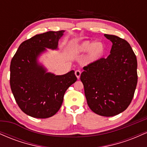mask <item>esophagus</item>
I'll return each mask as SVG.
<instances>
[{
  "label": "esophagus",
  "mask_w": 147,
  "mask_h": 147,
  "mask_svg": "<svg viewBox=\"0 0 147 147\" xmlns=\"http://www.w3.org/2000/svg\"><path fill=\"white\" fill-rule=\"evenodd\" d=\"M75 74L76 77H77V78L79 79V77H80V76H81V71H80V70H76Z\"/></svg>",
  "instance_id": "1"
}]
</instances>
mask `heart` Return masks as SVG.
Wrapping results in <instances>:
<instances>
[{
  "label": "heart",
  "instance_id": "b5f03b06",
  "mask_svg": "<svg viewBox=\"0 0 147 147\" xmlns=\"http://www.w3.org/2000/svg\"><path fill=\"white\" fill-rule=\"evenodd\" d=\"M70 51L73 55H84L88 51L86 61L87 63H92L98 61L104 55L106 47L102 42L84 41L72 45Z\"/></svg>",
  "mask_w": 147,
  "mask_h": 147
}]
</instances>
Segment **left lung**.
<instances>
[{"mask_svg":"<svg viewBox=\"0 0 147 147\" xmlns=\"http://www.w3.org/2000/svg\"><path fill=\"white\" fill-rule=\"evenodd\" d=\"M112 42L110 55L84 67L80 79L87 104L94 113L112 117L132 101L138 82L137 59L126 40L104 34Z\"/></svg>","mask_w":147,"mask_h":147,"instance_id":"obj_1","label":"left lung"}]
</instances>
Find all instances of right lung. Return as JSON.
<instances>
[{"mask_svg":"<svg viewBox=\"0 0 147 147\" xmlns=\"http://www.w3.org/2000/svg\"><path fill=\"white\" fill-rule=\"evenodd\" d=\"M65 30L36 34L23 41L10 64V86L23 112L35 118H48L58 112L65 91L77 81L75 71L56 75L38 61L47 49L58 50Z\"/></svg>","mask_w":147,"mask_h":147,"instance_id":"1","label":"right lung"}]
</instances>
